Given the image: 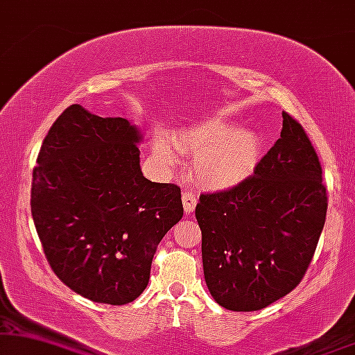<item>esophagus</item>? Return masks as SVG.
<instances>
[{"label": "esophagus", "mask_w": 355, "mask_h": 355, "mask_svg": "<svg viewBox=\"0 0 355 355\" xmlns=\"http://www.w3.org/2000/svg\"><path fill=\"white\" fill-rule=\"evenodd\" d=\"M182 201H183V208H185L187 213H193L196 208V205H198V198H196L195 195H193L191 191H185L182 195Z\"/></svg>", "instance_id": "1"}]
</instances>
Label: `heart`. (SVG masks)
I'll list each match as a JSON object with an SVG mask.
<instances>
[{"mask_svg": "<svg viewBox=\"0 0 355 355\" xmlns=\"http://www.w3.org/2000/svg\"><path fill=\"white\" fill-rule=\"evenodd\" d=\"M154 154L168 167L178 154L195 157L193 175L211 190L237 187L252 175L260 157L259 137L245 128H232L221 116L195 123L170 137L154 139Z\"/></svg>", "mask_w": 355, "mask_h": 355, "instance_id": "heart-1", "label": "heart"}]
</instances>
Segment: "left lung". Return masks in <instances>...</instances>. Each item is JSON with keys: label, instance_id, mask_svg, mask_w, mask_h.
I'll use <instances>...</instances> for the list:
<instances>
[{"label": "left lung", "instance_id": "8db88e82", "mask_svg": "<svg viewBox=\"0 0 355 355\" xmlns=\"http://www.w3.org/2000/svg\"><path fill=\"white\" fill-rule=\"evenodd\" d=\"M284 116L280 139L254 175L203 193L195 216L211 297L231 311H257L297 286L324 227L327 193L303 125Z\"/></svg>", "mask_w": 355, "mask_h": 355}]
</instances>
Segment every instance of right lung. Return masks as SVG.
<instances>
[{
	"instance_id": "obj_1",
	"label": "right lung",
	"mask_w": 355,
	"mask_h": 355,
	"mask_svg": "<svg viewBox=\"0 0 355 355\" xmlns=\"http://www.w3.org/2000/svg\"><path fill=\"white\" fill-rule=\"evenodd\" d=\"M141 132L71 105L44 139L31 211L49 266L75 293L125 304L146 290L157 245L183 216L180 188L141 172Z\"/></svg>"
}]
</instances>
